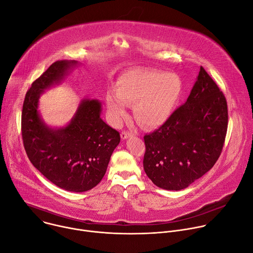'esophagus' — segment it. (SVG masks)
Here are the masks:
<instances>
[{"instance_id": "34e87169", "label": "esophagus", "mask_w": 253, "mask_h": 253, "mask_svg": "<svg viewBox=\"0 0 253 253\" xmlns=\"http://www.w3.org/2000/svg\"><path fill=\"white\" fill-rule=\"evenodd\" d=\"M134 135L133 132H129V131H122L121 132V138L124 140V139H127L129 137H132Z\"/></svg>"}]
</instances>
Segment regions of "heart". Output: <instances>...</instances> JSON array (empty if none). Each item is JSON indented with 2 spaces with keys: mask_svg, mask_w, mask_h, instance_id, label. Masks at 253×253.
<instances>
[{
  "mask_svg": "<svg viewBox=\"0 0 253 253\" xmlns=\"http://www.w3.org/2000/svg\"><path fill=\"white\" fill-rule=\"evenodd\" d=\"M115 89L106 93L108 109L115 124L122 122L128 105L134 104L136 119L144 126L157 127L166 122L176 109L183 86L175 74L134 68L118 77Z\"/></svg>",
  "mask_w": 253,
  "mask_h": 253,
  "instance_id": "b5f03b06",
  "label": "heart"
}]
</instances>
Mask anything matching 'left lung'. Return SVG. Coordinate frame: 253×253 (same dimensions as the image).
I'll list each match as a JSON object with an SVG mask.
<instances>
[{
    "label": "left lung",
    "instance_id": "1",
    "mask_svg": "<svg viewBox=\"0 0 253 253\" xmlns=\"http://www.w3.org/2000/svg\"><path fill=\"white\" fill-rule=\"evenodd\" d=\"M227 125L225 96L200 67L187 101L162 126L144 136L145 173L162 189L188 187L218 160Z\"/></svg>",
    "mask_w": 253,
    "mask_h": 253
}]
</instances>
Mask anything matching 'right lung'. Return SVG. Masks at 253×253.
Segmentation results:
<instances>
[{
    "mask_svg": "<svg viewBox=\"0 0 253 253\" xmlns=\"http://www.w3.org/2000/svg\"><path fill=\"white\" fill-rule=\"evenodd\" d=\"M76 64L57 61L33 82L23 104L22 137L31 163L48 180L65 190L84 192L104 177L119 132L101 119L98 100H82L71 122L58 129L48 127L38 111L40 95Z\"/></svg>",
    "mask_w": 253,
    "mask_h": 253,
    "instance_id": "right-lung-1",
    "label": "right lung"
}]
</instances>
